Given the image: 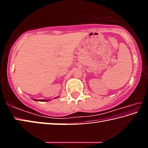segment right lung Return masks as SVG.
Wrapping results in <instances>:
<instances>
[{"label": "right lung", "mask_w": 148, "mask_h": 148, "mask_svg": "<svg viewBox=\"0 0 148 148\" xmlns=\"http://www.w3.org/2000/svg\"><path fill=\"white\" fill-rule=\"evenodd\" d=\"M34 101H37L36 99H34ZM38 101H42V102H44V101H47L46 100H38Z\"/></svg>", "instance_id": "add662e5"}]
</instances>
